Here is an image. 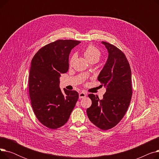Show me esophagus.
<instances>
[{"instance_id":"34e87169","label":"esophagus","mask_w":159,"mask_h":159,"mask_svg":"<svg viewBox=\"0 0 159 159\" xmlns=\"http://www.w3.org/2000/svg\"><path fill=\"white\" fill-rule=\"evenodd\" d=\"M86 96V94L84 92H80L79 93V98H84Z\"/></svg>"}]
</instances>
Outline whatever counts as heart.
Returning a JSON list of instances; mask_svg holds the SVG:
<instances>
[{"label":"heart","mask_w":159,"mask_h":159,"mask_svg":"<svg viewBox=\"0 0 159 159\" xmlns=\"http://www.w3.org/2000/svg\"><path fill=\"white\" fill-rule=\"evenodd\" d=\"M84 54L87 59L91 62H93L94 61L98 62L100 57H101V52L100 51V49L93 44H89L86 47L84 50ZM77 55L75 53L71 56L69 61V64L70 66L73 65V63Z\"/></svg>","instance_id":"heart-1"}]
</instances>
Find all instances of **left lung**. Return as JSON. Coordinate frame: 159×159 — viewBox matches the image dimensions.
I'll return each mask as SVG.
<instances>
[{
  "label": "left lung",
  "mask_w": 159,
  "mask_h": 159,
  "mask_svg": "<svg viewBox=\"0 0 159 159\" xmlns=\"http://www.w3.org/2000/svg\"><path fill=\"white\" fill-rule=\"evenodd\" d=\"M107 61L100 73L98 80L106 88L103 98L89 94L91 106L87 109L89 120L102 130L115 127L126 114L132 96L131 71L126 55L120 49L106 42Z\"/></svg>",
  "instance_id": "left-lung-1"
}]
</instances>
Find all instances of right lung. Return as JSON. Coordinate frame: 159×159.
Listing matches in <instances>:
<instances>
[{
    "label": "right lung",
    "mask_w": 159,
    "mask_h": 159,
    "mask_svg": "<svg viewBox=\"0 0 159 159\" xmlns=\"http://www.w3.org/2000/svg\"><path fill=\"white\" fill-rule=\"evenodd\" d=\"M80 43L57 40L41 48L32 58L28 80L31 104L37 119L49 129L64 126L77 102V91H61L59 77L68 71L70 53Z\"/></svg>",
    "instance_id": "add662e5"
}]
</instances>
